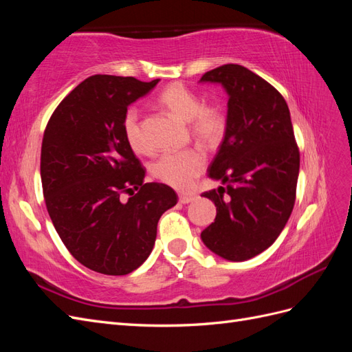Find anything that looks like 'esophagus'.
Returning a JSON list of instances; mask_svg holds the SVG:
<instances>
[{"label": "esophagus", "instance_id": "obj_1", "mask_svg": "<svg viewBox=\"0 0 352 352\" xmlns=\"http://www.w3.org/2000/svg\"><path fill=\"white\" fill-rule=\"evenodd\" d=\"M195 201V195H188V194H180L179 195V202L180 204H189V202Z\"/></svg>", "mask_w": 352, "mask_h": 352}]
</instances>
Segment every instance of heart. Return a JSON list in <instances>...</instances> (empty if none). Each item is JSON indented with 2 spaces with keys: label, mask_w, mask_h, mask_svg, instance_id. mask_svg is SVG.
<instances>
[{
  "label": "heart",
  "mask_w": 352,
  "mask_h": 352,
  "mask_svg": "<svg viewBox=\"0 0 352 352\" xmlns=\"http://www.w3.org/2000/svg\"><path fill=\"white\" fill-rule=\"evenodd\" d=\"M158 104L176 120L189 123L190 133L204 145L217 144L226 131V120L214 107L202 105L195 92L182 83L167 87L158 97ZM123 133L126 142L135 153L146 151V144L140 124V113L129 109L123 117ZM206 157L199 150L166 153L151 167V173L160 182L176 189H188L194 179L204 170Z\"/></svg>",
  "instance_id": "b5f03b06"
}]
</instances>
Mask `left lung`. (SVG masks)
Segmentation results:
<instances>
[{
    "mask_svg": "<svg viewBox=\"0 0 352 352\" xmlns=\"http://www.w3.org/2000/svg\"><path fill=\"white\" fill-rule=\"evenodd\" d=\"M201 83L228 94L226 131L208 167L223 186L202 194L214 202V223L202 230L206 247L228 261H245L278 239L295 204L300 151L287 104L247 67L225 65Z\"/></svg>",
    "mask_w": 352,
    "mask_h": 352,
    "instance_id": "obj_1",
    "label": "left lung"
}]
</instances>
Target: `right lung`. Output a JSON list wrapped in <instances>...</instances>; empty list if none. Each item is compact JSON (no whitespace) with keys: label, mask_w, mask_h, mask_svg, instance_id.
<instances>
[{"label":"right lung","mask_w":352,"mask_h":352,"mask_svg":"<svg viewBox=\"0 0 352 352\" xmlns=\"http://www.w3.org/2000/svg\"><path fill=\"white\" fill-rule=\"evenodd\" d=\"M160 79L95 74L79 83L52 113L42 140L41 180L48 214L70 254L97 273L123 276L151 254L157 223L176 206L164 184H144L126 142L127 107ZM136 188L127 201L123 192Z\"/></svg>","instance_id":"right-lung-1"}]
</instances>
